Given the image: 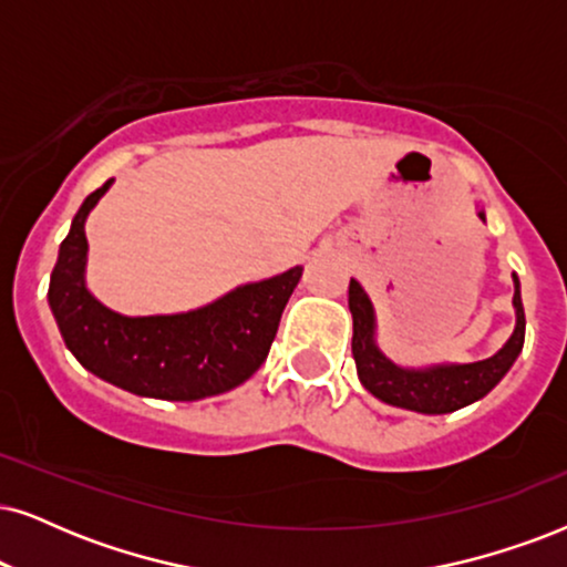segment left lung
Segmentation results:
<instances>
[{
    "label": "left lung",
    "mask_w": 567,
    "mask_h": 567,
    "mask_svg": "<svg viewBox=\"0 0 567 567\" xmlns=\"http://www.w3.org/2000/svg\"><path fill=\"white\" fill-rule=\"evenodd\" d=\"M478 219L486 221L484 212L478 209ZM513 308L515 329L511 340L497 353L476 363H434V367H400L390 361L377 346V313L374 303L361 288L358 279H350L348 306L353 313V358L361 384L371 395L386 405L405 408V411L440 415L453 413L492 392L499 384L515 358L523 350L526 337V313H523L520 282L513 275Z\"/></svg>",
    "instance_id": "1"
}]
</instances>
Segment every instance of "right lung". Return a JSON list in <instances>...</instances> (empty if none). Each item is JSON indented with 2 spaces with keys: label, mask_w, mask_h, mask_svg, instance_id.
Returning a JSON list of instances; mask_svg holds the SVG:
<instances>
[{
  "label": "right lung",
  "mask_w": 567,
  "mask_h": 567,
  "mask_svg": "<svg viewBox=\"0 0 567 567\" xmlns=\"http://www.w3.org/2000/svg\"><path fill=\"white\" fill-rule=\"evenodd\" d=\"M112 183L81 204L49 279V308L64 346L91 374L141 398L200 400L235 390L267 361L303 267L246 282L193 311H112L85 285V219Z\"/></svg>",
  "instance_id": "right-lung-1"
}]
</instances>
